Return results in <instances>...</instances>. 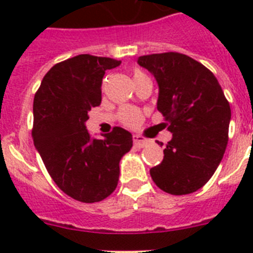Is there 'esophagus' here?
<instances>
[{"instance_id": "34e87169", "label": "esophagus", "mask_w": 253, "mask_h": 253, "mask_svg": "<svg viewBox=\"0 0 253 253\" xmlns=\"http://www.w3.org/2000/svg\"><path fill=\"white\" fill-rule=\"evenodd\" d=\"M148 143L150 142H148L147 139L143 138V136H140V135H134V146L136 147V148H143V147H146Z\"/></svg>"}]
</instances>
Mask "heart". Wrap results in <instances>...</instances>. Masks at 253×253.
Listing matches in <instances>:
<instances>
[{
    "instance_id": "1",
    "label": "heart",
    "mask_w": 253,
    "mask_h": 253,
    "mask_svg": "<svg viewBox=\"0 0 253 253\" xmlns=\"http://www.w3.org/2000/svg\"><path fill=\"white\" fill-rule=\"evenodd\" d=\"M142 73L140 71H135V75ZM119 121L127 127H136L142 122V113L135 107H123L119 111Z\"/></svg>"
}]
</instances>
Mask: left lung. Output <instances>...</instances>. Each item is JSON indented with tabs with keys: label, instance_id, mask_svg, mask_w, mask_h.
Listing matches in <instances>:
<instances>
[{
	"label": "left lung",
	"instance_id": "obj_1",
	"mask_svg": "<svg viewBox=\"0 0 253 253\" xmlns=\"http://www.w3.org/2000/svg\"><path fill=\"white\" fill-rule=\"evenodd\" d=\"M138 64L158 81V110L166 121L162 125L172 132L163 162L150 169L151 177L166 193L190 194L211 178L223 158L230 103L211 71L184 53L144 55Z\"/></svg>",
	"mask_w": 253,
	"mask_h": 253
}]
</instances>
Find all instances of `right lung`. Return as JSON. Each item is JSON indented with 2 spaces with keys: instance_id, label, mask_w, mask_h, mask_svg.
<instances>
[{
  "instance_id": "add662e5",
  "label": "right lung",
  "mask_w": 253,
  "mask_h": 253,
  "mask_svg": "<svg viewBox=\"0 0 253 253\" xmlns=\"http://www.w3.org/2000/svg\"><path fill=\"white\" fill-rule=\"evenodd\" d=\"M119 64L87 53L71 57L49 69L34 97V146L55 184L85 204L114 192L119 162L132 147V135L122 127L91 139L85 126L87 113L101 103L105 71Z\"/></svg>"
}]
</instances>
